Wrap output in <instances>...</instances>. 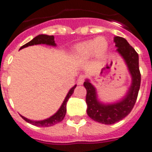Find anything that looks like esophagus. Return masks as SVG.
I'll return each instance as SVG.
<instances>
[{
	"instance_id": "esophagus-1",
	"label": "esophagus",
	"mask_w": 152,
	"mask_h": 152,
	"mask_svg": "<svg viewBox=\"0 0 152 152\" xmlns=\"http://www.w3.org/2000/svg\"><path fill=\"white\" fill-rule=\"evenodd\" d=\"M83 83H84V77H83V76H80V77L78 78V84L82 85L83 84Z\"/></svg>"
}]
</instances>
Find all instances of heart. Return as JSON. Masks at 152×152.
Returning a JSON list of instances; mask_svg holds the SVG:
<instances>
[{
  "instance_id": "b5f03b06",
  "label": "heart",
  "mask_w": 152,
  "mask_h": 152,
  "mask_svg": "<svg viewBox=\"0 0 152 152\" xmlns=\"http://www.w3.org/2000/svg\"><path fill=\"white\" fill-rule=\"evenodd\" d=\"M108 49V43L103 37H97L78 45L74 49V54L77 57L88 58L96 54L99 56H104Z\"/></svg>"
}]
</instances>
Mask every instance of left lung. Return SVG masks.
<instances>
[{
    "mask_svg": "<svg viewBox=\"0 0 152 152\" xmlns=\"http://www.w3.org/2000/svg\"><path fill=\"white\" fill-rule=\"evenodd\" d=\"M114 42L117 47L116 52L122 57L131 77V83L125 95L116 102H103L98 97L97 90L89 78H86L83 83L87 90L88 115L94 121L104 124H115L131 112L137 101L141 84L138 55L136 50L121 37H115Z\"/></svg>",
    "mask_w": 152,
    "mask_h": 152,
    "instance_id": "obj_1",
    "label": "left lung"
}]
</instances>
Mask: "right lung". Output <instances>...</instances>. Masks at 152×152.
<instances>
[{
	"mask_svg": "<svg viewBox=\"0 0 152 152\" xmlns=\"http://www.w3.org/2000/svg\"><path fill=\"white\" fill-rule=\"evenodd\" d=\"M40 44H45L47 46H50V47H56V44L55 42V38L54 36H49V35H46V34H40L38 36L35 37L33 40H31L28 43L23 45V47H20L19 50L23 49L25 47H30V46H34V45H40ZM77 85H74L73 88L69 89V91H68L67 95L64 98V102L61 104V107L57 110L56 112L54 115L50 116L47 119H42V120H32V119L25 118L24 116L21 115L23 119H24L26 122L29 123L33 125L38 126V127H50V126L55 125L57 123L61 122L64 119L65 114H66V105H67V102L69 98L70 97L71 95L74 93V91Z\"/></svg>",
	"mask_w": 152,
	"mask_h": 152,
	"instance_id": "obj_1",
	"label": "right lung"
}]
</instances>
